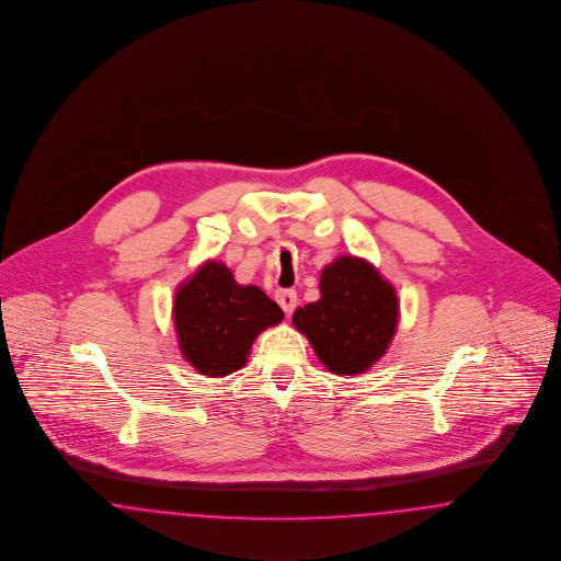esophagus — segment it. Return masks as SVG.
I'll use <instances>...</instances> for the list:
<instances>
[{
  "mask_svg": "<svg viewBox=\"0 0 561 561\" xmlns=\"http://www.w3.org/2000/svg\"><path fill=\"white\" fill-rule=\"evenodd\" d=\"M276 301L285 310V314L289 317L294 312L295 304H297V294L294 289H280V291H276Z\"/></svg>",
  "mask_w": 561,
  "mask_h": 561,
  "instance_id": "1",
  "label": "esophagus"
}]
</instances>
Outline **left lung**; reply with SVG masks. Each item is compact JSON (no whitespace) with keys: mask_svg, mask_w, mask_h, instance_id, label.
I'll return each mask as SVG.
<instances>
[{"mask_svg":"<svg viewBox=\"0 0 561 561\" xmlns=\"http://www.w3.org/2000/svg\"><path fill=\"white\" fill-rule=\"evenodd\" d=\"M294 324L331 374H363L394 337L399 297L367 260L342 255L321 272V299L297 308Z\"/></svg>","mask_w":561,"mask_h":561,"instance_id":"1","label":"left lung"}]
</instances>
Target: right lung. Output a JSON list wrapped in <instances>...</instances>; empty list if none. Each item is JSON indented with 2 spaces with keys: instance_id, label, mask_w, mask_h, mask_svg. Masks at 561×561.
I'll list each match as a JSON object with an SVG mask.
<instances>
[{
  "instance_id": "1",
  "label": "right lung",
  "mask_w": 561,
  "mask_h": 561,
  "mask_svg": "<svg viewBox=\"0 0 561 561\" xmlns=\"http://www.w3.org/2000/svg\"><path fill=\"white\" fill-rule=\"evenodd\" d=\"M283 310L255 285L205 262L179 285L173 319L183 358L203 376L219 378L244 367L255 337L283 321Z\"/></svg>"
}]
</instances>
